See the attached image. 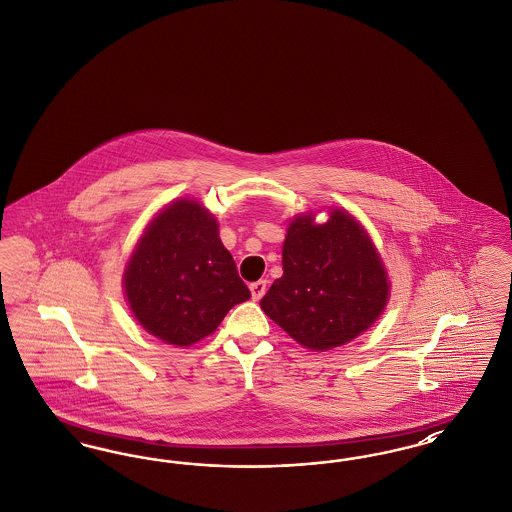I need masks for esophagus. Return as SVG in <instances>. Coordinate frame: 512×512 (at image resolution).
<instances>
[{
	"instance_id": "obj_1",
	"label": "esophagus",
	"mask_w": 512,
	"mask_h": 512,
	"mask_svg": "<svg viewBox=\"0 0 512 512\" xmlns=\"http://www.w3.org/2000/svg\"><path fill=\"white\" fill-rule=\"evenodd\" d=\"M249 291H251V297H253V301H259L263 295H265L266 291V280H259V282H253L251 286H249Z\"/></svg>"
}]
</instances>
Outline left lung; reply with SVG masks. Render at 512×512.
Instances as JSON below:
<instances>
[{"label":"left lung","mask_w":512,"mask_h":512,"mask_svg":"<svg viewBox=\"0 0 512 512\" xmlns=\"http://www.w3.org/2000/svg\"><path fill=\"white\" fill-rule=\"evenodd\" d=\"M316 213L289 219L284 274L259 305L301 347L326 352L368 331L389 305L392 287L366 226L343 207L329 205L324 223Z\"/></svg>","instance_id":"obj_1"}]
</instances>
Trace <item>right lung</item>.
Returning a JSON list of instances; mask_svg holds the SVG:
<instances>
[{
  "mask_svg": "<svg viewBox=\"0 0 512 512\" xmlns=\"http://www.w3.org/2000/svg\"><path fill=\"white\" fill-rule=\"evenodd\" d=\"M122 286L139 326L173 347L209 337L230 308L251 297L219 238L217 217L188 196L164 205L144 226Z\"/></svg>",
  "mask_w": 512,
  "mask_h": 512,
  "instance_id": "1",
  "label": "right lung"
}]
</instances>
